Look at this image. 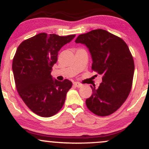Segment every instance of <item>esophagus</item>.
<instances>
[{"instance_id": "1", "label": "esophagus", "mask_w": 149, "mask_h": 149, "mask_svg": "<svg viewBox=\"0 0 149 149\" xmlns=\"http://www.w3.org/2000/svg\"><path fill=\"white\" fill-rule=\"evenodd\" d=\"M73 85H74L75 87H76V88H80V87H82V85L79 83H77V82L73 83Z\"/></svg>"}]
</instances>
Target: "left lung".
<instances>
[{
	"instance_id": "1",
	"label": "left lung",
	"mask_w": 149,
	"mask_h": 149,
	"mask_svg": "<svg viewBox=\"0 0 149 149\" xmlns=\"http://www.w3.org/2000/svg\"><path fill=\"white\" fill-rule=\"evenodd\" d=\"M76 43L88 47L92 59V69L102 75L98 88L85 101L87 107L100 116L111 115L127 98L132 88L134 64L127 44L120 38L103 29L79 35Z\"/></svg>"
}]
</instances>
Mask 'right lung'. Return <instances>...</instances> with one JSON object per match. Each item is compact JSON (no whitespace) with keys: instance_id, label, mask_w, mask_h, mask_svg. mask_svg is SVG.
<instances>
[{"instance_id":"1","label":"right lung","mask_w":149,"mask_h":149,"mask_svg":"<svg viewBox=\"0 0 149 149\" xmlns=\"http://www.w3.org/2000/svg\"><path fill=\"white\" fill-rule=\"evenodd\" d=\"M76 35L59 36L40 33L19 45L13 61L17 90L31 110L41 117L55 115L62 108L72 83L52 78L58 52Z\"/></svg>"}]
</instances>
